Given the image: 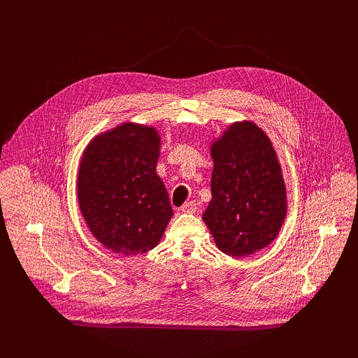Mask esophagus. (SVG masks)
<instances>
[{
  "label": "esophagus",
  "mask_w": 358,
  "mask_h": 358,
  "mask_svg": "<svg viewBox=\"0 0 358 358\" xmlns=\"http://www.w3.org/2000/svg\"><path fill=\"white\" fill-rule=\"evenodd\" d=\"M181 210L184 212V213H196V210H197V203L196 201H189V203H184L182 206H181Z\"/></svg>",
  "instance_id": "obj_1"
}]
</instances>
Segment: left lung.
<instances>
[{"label": "left lung", "instance_id": "obj_1", "mask_svg": "<svg viewBox=\"0 0 358 358\" xmlns=\"http://www.w3.org/2000/svg\"><path fill=\"white\" fill-rule=\"evenodd\" d=\"M212 201L203 213L217 248L247 257L277 236L286 189L268 136L251 122L232 124L212 146Z\"/></svg>", "mask_w": 358, "mask_h": 358}]
</instances>
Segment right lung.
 <instances>
[{"mask_svg": "<svg viewBox=\"0 0 358 358\" xmlns=\"http://www.w3.org/2000/svg\"><path fill=\"white\" fill-rule=\"evenodd\" d=\"M159 136L152 127L124 123L94 139L78 174V201L92 235L122 255L148 252L173 217L157 176Z\"/></svg>", "mask_w": 358, "mask_h": 358, "instance_id": "1", "label": "right lung"}]
</instances>
